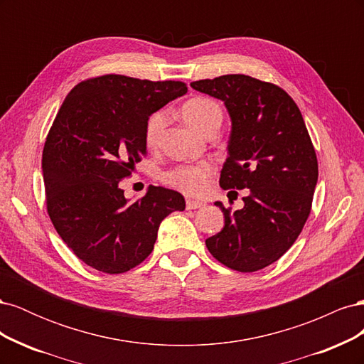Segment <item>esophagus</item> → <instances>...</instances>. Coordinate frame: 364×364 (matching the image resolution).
Segmentation results:
<instances>
[{
	"label": "esophagus",
	"mask_w": 364,
	"mask_h": 364,
	"mask_svg": "<svg viewBox=\"0 0 364 364\" xmlns=\"http://www.w3.org/2000/svg\"><path fill=\"white\" fill-rule=\"evenodd\" d=\"M203 202H196V200H186V209H199L203 208Z\"/></svg>",
	"instance_id": "1"
}]
</instances>
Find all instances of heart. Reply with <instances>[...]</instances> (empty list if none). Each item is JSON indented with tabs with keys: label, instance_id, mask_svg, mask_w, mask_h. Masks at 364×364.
I'll list each match as a JSON object with an SVG mask.
<instances>
[{
	"label": "heart",
	"instance_id": "heart-1",
	"mask_svg": "<svg viewBox=\"0 0 364 364\" xmlns=\"http://www.w3.org/2000/svg\"><path fill=\"white\" fill-rule=\"evenodd\" d=\"M181 112L186 123L203 135L211 130H218L223 121L222 107L208 97L190 98L188 102L183 103ZM167 121L168 115L164 111H158L149 117L144 127V141L147 147L153 149L158 146ZM214 171V165L209 162L181 164L162 173V182L186 196L199 197L208 191Z\"/></svg>",
	"mask_w": 364,
	"mask_h": 364
}]
</instances>
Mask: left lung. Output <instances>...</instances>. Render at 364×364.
<instances>
[{
	"label": "left lung",
	"instance_id": "8db88e82",
	"mask_svg": "<svg viewBox=\"0 0 364 364\" xmlns=\"http://www.w3.org/2000/svg\"><path fill=\"white\" fill-rule=\"evenodd\" d=\"M191 86L225 102L232 132L220 186L247 193L237 211L215 202L225 228L206 247L229 269L261 270L293 246L311 213L318 168L310 134L299 107L278 85L226 74Z\"/></svg>",
	"mask_w": 364,
	"mask_h": 364
}]
</instances>
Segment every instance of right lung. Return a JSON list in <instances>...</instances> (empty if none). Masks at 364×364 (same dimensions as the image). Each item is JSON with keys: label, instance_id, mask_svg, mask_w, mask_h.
Here are the masks:
<instances>
[{"label": "right lung", "instance_id": "1", "mask_svg": "<svg viewBox=\"0 0 364 364\" xmlns=\"http://www.w3.org/2000/svg\"><path fill=\"white\" fill-rule=\"evenodd\" d=\"M186 91L183 82L105 74L75 85L62 103L42 151L47 213L92 269L117 274L136 267L151 253L162 220L185 209L183 196L162 186L129 203L119 182L147 155L149 117Z\"/></svg>", "mask_w": 364, "mask_h": 364}]
</instances>
